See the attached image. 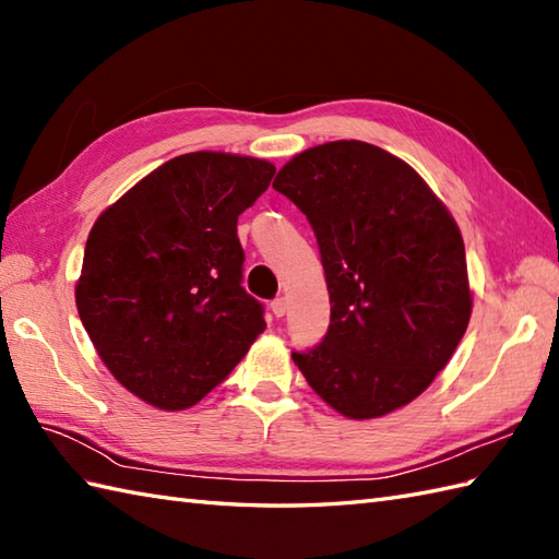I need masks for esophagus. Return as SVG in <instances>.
<instances>
[{"label":"esophagus","mask_w":559,"mask_h":559,"mask_svg":"<svg viewBox=\"0 0 559 559\" xmlns=\"http://www.w3.org/2000/svg\"><path fill=\"white\" fill-rule=\"evenodd\" d=\"M271 312L276 314V317H283L288 312V302H286V298H278V300H273L271 302Z\"/></svg>","instance_id":"1"}]
</instances>
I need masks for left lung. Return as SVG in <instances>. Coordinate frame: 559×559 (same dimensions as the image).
I'll list each match as a JSON object with an SVG mask.
<instances>
[{"label":"left lung","mask_w":559,"mask_h":559,"mask_svg":"<svg viewBox=\"0 0 559 559\" xmlns=\"http://www.w3.org/2000/svg\"><path fill=\"white\" fill-rule=\"evenodd\" d=\"M273 189L317 235L331 324L293 353L307 384L350 420L406 406L466 334L473 295L456 221L406 160L365 141L298 153Z\"/></svg>","instance_id":"obj_1"}]
</instances>
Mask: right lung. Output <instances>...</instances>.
<instances>
[{"label":"right lung","instance_id":"1","mask_svg":"<svg viewBox=\"0 0 559 559\" xmlns=\"http://www.w3.org/2000/svg\"><path fill=\"white\" fill-rule=\"evenodd\" d=\"M273 173L237 153H185L93 223L76 310L105 367L151 406H194L266 329L264 307L240 286L237 216Z\"/></svg>","mask_w":559,"mask_h":559}]
</instances>
